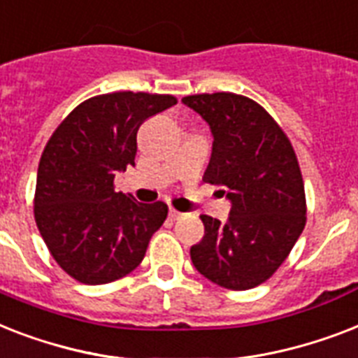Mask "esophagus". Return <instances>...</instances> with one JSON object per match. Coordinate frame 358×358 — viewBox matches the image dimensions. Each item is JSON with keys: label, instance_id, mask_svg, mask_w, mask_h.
<instances>
[{"label": "esophagus", "instance_id": "esophagus-1", "mask_svg": "<svg viewBox=\"0 0 358 358\" xmlns=\"http://www.w3.org/2000/svg\"><path fill=\"white\" fill-rule=\"evenodd\" d=\"M182 216H185L182 213H179V210H176V208H170V218L171 220H179V218H182Z\"/></svg>", "mask_w": 358, "mask_h": 358}]
</instances>
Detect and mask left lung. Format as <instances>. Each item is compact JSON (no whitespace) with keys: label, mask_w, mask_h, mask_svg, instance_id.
<instances>
[{"label":"left lung","mask_w":358,"mask_h":358,"mask_svg":"<svg viewBox=\"0 0 358 358\" xmlns=\"http://www.w3.org/2000/svg\"><path fill=\"white\" fill-rule=\"evenodd\" d=\"M210 127L213 153L203 181L231 201L227 222L203 214L205 236L190 248L196 270L229 290L270 279L305 227V187L296 153L275 120L231 92L182 98Z\"/></svg>","instance_id":"8db88e82"}]
</instances>
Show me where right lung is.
I'll return each mask as SVG.
<instances>
[{
	"label": "right lung",
	"mask_w": 358,
	"mask_h": 358,
	"mask_svg": "<svg viewBox=\"0 0 358 358\" xmlns=\"http://www.w3.org/2000/svg\"><path fill=\"white\" fill-rule=\"evenodd\" d=\"M173 96L113 92L83 101L40 157L34 220L62 270L85 285H105L142 262L168 205L114 192L116 171L134 166L136 133L173 107Z\"/></svg>",
	"instance_id": "obj_1"
}]
</instances>
